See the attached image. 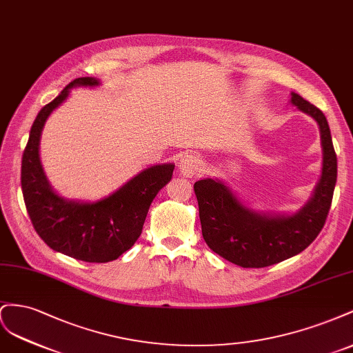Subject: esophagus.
I'll use <instances>...</instances> for the list:
<instances>
[{"label":"esophagus","mask_w":353,"mask_h":353,"mask_svg":"<svg viewBox=\"0 0 353 353\" xmlns=\"http://www.w3.org/2000/svg\"><path fill=\"white\" fill-rule=\"evenodd\" d=\"M201 170H203V161H201L199 157L188 154V155L182 157V159H180L179 171L182 176L192 179L201 173Z\"/></svg>","instance_id":"34e87169"}]
</instances>
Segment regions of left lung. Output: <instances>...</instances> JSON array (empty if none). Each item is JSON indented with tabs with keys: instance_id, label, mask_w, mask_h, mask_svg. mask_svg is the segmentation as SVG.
<instances>
[{
	"instance_id": "obj_1",
	"label": "left lung",
	"mask_w": 353,
	"mask_h": 353,
	"mask_svg": "<svg viewBox=\"0 0 353 353\" xmlns=\"http://www.w3.org/2000/svg\"><path fill=\"white\" fill-rule=\"evenodd\" d=\"M291 103L314 117L319 125L324 165L315 194L299 213L266 217L251 213L232 192L216 180L194 185L199 220L207 245L223 259L243 268H266L301 253L325 225L337 180V157L325 115L301 96Z\"/></svg>"
}]
</instances>
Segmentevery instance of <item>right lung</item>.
Wrapping results in <instances>:
<instances>
[{"label":"right lung","mask_w":353,"mask_h":353,"mask_svg":"<svg viewBox=\"0 0 353 353\" xmlns=\"http://www.w3.org/2000/svg\"><path fill=\"white\" fill-rule=\"evenodd\" d=\"M92 77L77 78L39 110L22 157V192L34 229L59 253L88 263H106L132 248L142 234L150 203L173 176V164L143 170L119 190L97 203H72L50 188L39 163V136L48 115L75 85H97Z\"/></svg>","instance_id":"1"}]
</instances>
